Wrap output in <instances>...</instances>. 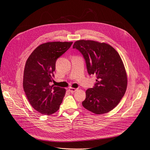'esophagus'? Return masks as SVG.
<instances>
[{"label": "esophagus", "mask_w": 150, "mask_h": 150, "mask_svg": "<svg viewBox=\"0 0 150 150\" xmlns=\"http://www.w3.org/2000/svg\"><path fill=\"white\" fill-rule=\"evenodd\" d=\"M77 90V88H69V91L71 93H74L75 91Z\"/></svg>", "instance_id": "esophagus-1"}]
</instances>
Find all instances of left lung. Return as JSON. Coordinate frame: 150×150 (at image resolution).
Segmentation results:
<instances>
[{"label":"left lung","instance_id":"left-lung-1","mask_svg":"<svg viewBox=\"0 0 150 150\" xmlns=\"http://www.w3.org/2000/svg\"><path fill=\"white\" fill-rule=\"evenodd\" d=\"M73 49L83 55L89 75H96L93 88L86 91L83 107L95 114L110 112L119 103L127 86V73L114 48L93 40L76 41Z\"/></svg>","mask_w":150,"mask_h":150}]
</instances>
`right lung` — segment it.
Segmentation results:
<instances>
[{"mask_svg":"<svg viewBox=\"0 0 150 150\" xmlns=\"http://www.w3.org/2000/svg\"><path fill=\"white\" fill-rule=\"evenodd\" d=\"M73 42H52L41 44L33 51L26 62L23 86L32 107L49 115L60 108L65 89L50 85L54 77L55 63Z\"/></svg>","mask_w":150,"mask_h":150,"instance_id":"obj_1","label":"right lung"}]
</instances>
